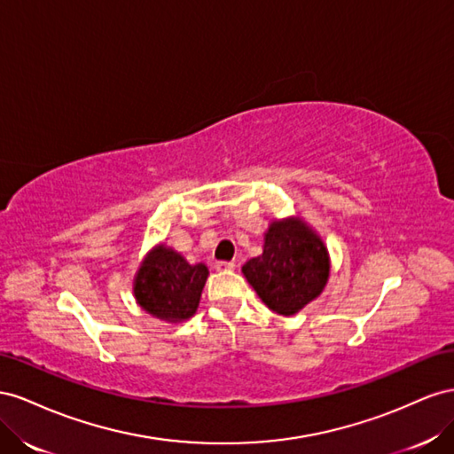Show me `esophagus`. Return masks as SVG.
I'll return each instance as SVG.
<instances>
[{"instance_id":"esophagus-1","label":"esophagus","mask_w":454,"mask_h":454,"mask_svg":"<svg viewBox=\"0 0 454 454\" xmlns=\"http://www.w3.org/2000/svg\"><path fill=\"white\" fill-rule=\"evenodd\" d=\"M234 268H236L234 262H224V261L215 262V270H216V271H231Z\"/></svg>"}]
</instances>
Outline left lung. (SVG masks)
<instances>
[{
    "mask_svg": "<svg viewBox=\"0 0 454 454\" xmlns=\"http://www.w3.org/2000/svg\"><path fill=\"white\" fill-rule=\"evenodd\" d=\"M241 271L271 312L291 317L325 289L331 256L317 231L296 215L271 220L262 254L245 262Z\"/></svg>",
    "mask_w": 454,
    "mask_h": 454,
    "instance_id": "8db88e82",
    "label": "left lung"
}]
</instances>
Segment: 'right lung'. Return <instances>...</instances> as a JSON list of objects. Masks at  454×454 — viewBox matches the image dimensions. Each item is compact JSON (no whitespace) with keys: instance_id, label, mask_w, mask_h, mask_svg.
I'll use <instances>...</instances> for the list:
<instances>
[{"instance_id":"obj_1","label":"right lung","mask_w":454,"mask_h":454,"mask_svg":"<svg viewBox=\"0 0 454 454\" xmlns=\"http://www.w3.org/2000/svg\"><path fill=\"white\" fill-rule=\"evenodd\" d=\"M207 278L209 268L203 262L190 264L169 245L158 243L142 258L133 279V294L152 317L183 323L198 312Z\"/></svg>"}]
</instances>
